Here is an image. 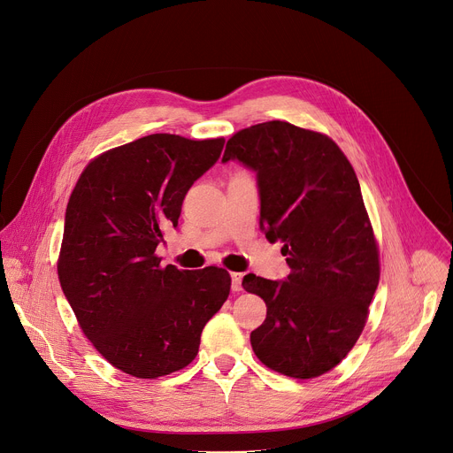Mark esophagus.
I'll use <instances>...</instances> for the list:
<instances>
[{
    "instance_id": "esophagus-1",
    "label": "esophagus",
    "mask_w": 453,
    "mask_h": 453,
    "mask_svg": "<svg viewBox=\"0 0 453 453\" xmlns=\"http://www.w3.org/2000/svg\"><path fill=\"white\" fill-rule=\"evenodd\" d=\"M242 273H231V289L240 291L242 289Z\"/></svg>"
}]
</instances>
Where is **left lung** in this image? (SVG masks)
<instances>
[{
  "label": "left lung",
  "instance_id": "obj_1",
  "mask_svg": "<svg viewBox=\"0 0 453 453\" xmlns=\"http://www.w3.org/2000/svg\"><path fill=\"white\" fill-rule=\"evenodd\" d=\"M257 173L260 229L282 240L291 273L242 286L267 315L251 331L262 363L295 379L335 368L355 346L379 286V251L357 174L339 145L288 122H265L227 140L222 162Z\"/></svg>",
  "mask_w": 453,
  "mask_h": 453
}]
</instances>
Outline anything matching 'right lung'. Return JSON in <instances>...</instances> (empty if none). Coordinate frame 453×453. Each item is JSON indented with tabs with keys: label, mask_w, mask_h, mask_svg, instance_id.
Instances as JSON below:
<instances>
[{
	"label": "right lung",
	"mask_w": 453,
	"mask_h": 453,
	"mask_svg": "<svg viewBox=\"0 0 453 453\" xmlns=\"http://www.w3.org/2000/svg\"><path fill=\"white\" fill-rule=\"evenodd\" d=\"M224 138L149 134L116 147L81 173L65 211L58 277L85 337L133 377L186 368L200 335L229 296L222 267H162L164 227L217 164Z\"/></svg>",
	"instance_id": "right-lung-1"
}]
</instances>
